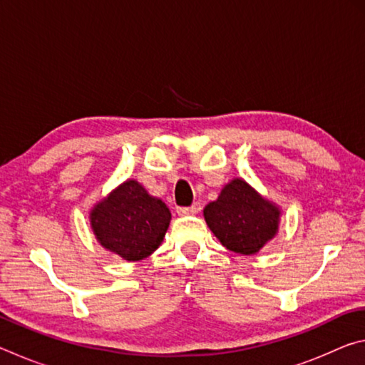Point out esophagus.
<instances>
[{
	"label": "esophagus",
	"mask_w": 365,
	"mask_h": 365,
	"mask_svg": "<svg viewBox=\"0 0 365 365\" xmlns=\"http://www.w3.org/2000/svg\"><path fill=\"white\" fill-rule=\"evenodd\" d=\"M197 212L196 206H190V207H178L177 209V214L178 215H193Z\"/></svg>",
	"instance_id": "obj_1"
}]
</instances>
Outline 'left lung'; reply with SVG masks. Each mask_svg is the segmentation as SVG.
<instances>
[{
	"label": "left lung",
	"mask_w": 365,
	"mask_h": 365,
	"mask_svg": "<svg viewBox=\"0 0 365 365\" xmlns=\"http://www.w3.org/2000/svg\"><path fill=\"white\" fill-rule=\"evenodd\" d=\"M202 215L222 246L252 256L279 233L282 209L243 178L235 177L220 190L217 200L205 207Z\"/></svg>",
	"instance_id": "left-lung-1"
}]
</instances>
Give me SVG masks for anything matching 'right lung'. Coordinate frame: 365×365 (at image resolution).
Here are the masks:
<instances>
[{
  "mask_svg": "<svg viewBox=\"0 0 365 365\" xmlns=\"http://www.w3.org/2000/svg\"><path fill=\"white\" fill-rule=\"evenodd\" d=\"M172 214L163 200L128 178L90 209L96 242L128 262L156 251L168 232Z\"/></svg>",
  "mask_w": 365,
  "mask_h": 365,
  "instance_id": "obj_1",
  "label": "right lung"
}]
</instances>
